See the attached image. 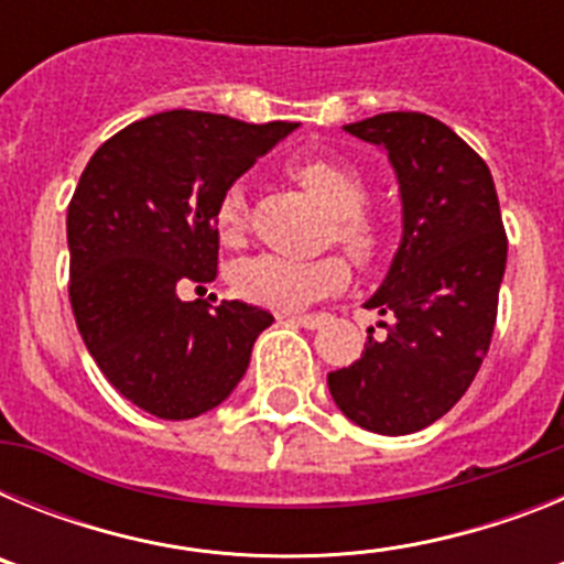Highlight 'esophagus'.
Here are the masks:
<instances>
[{
  "instance_id": "esophagus-1",
  "label": "esophagus",
  "mask_w": 564,
  "mask_h": 564,
  "mask_svg": "<svg viewBox=\"0 0 564 564\" xmlns=\"http://www.w3.org/2000/svg\"><path fill=\"white\" fill-rule=\"evenodd\" d=\"M293 322V325H302L307 327V330H316V327L325 325V313H296V316H288Z\"/></svg>"
}]
</instances>
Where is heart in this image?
<instances>
[{"instance_id":"b5f03b06","label":"heart","mask_w":564,"mask_h":564,"mask_svg":"<svg viewBox=\"0 0 564 564\" xmlns=\"http://www.w3.org/2000/svg\"><path fill=\"white\" fill-rule=\"evenodd\" d=\"M291 177L330 212V234L358 265L376 262L383 248V223L367 200V183L347 163L311 154L291 166ZM248 226V203L242 188L231 186L214 208V228L226 246H237ZM350 279V268L338 253L316 259H293L282 253H257L237 262L231 288L237 296L271 311H299L318 299L333 296Z\"/></svg>"}]
</instances>
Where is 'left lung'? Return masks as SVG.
Segmentation results:
<instances>
[{
    "label": "left lung",
    "mask_w": 564,
    "mask_h": 564,
    "mask_svg": "<svg viewBox=\"0 0 564 564\" xmlns=\"http://www.w3.org/2000/svg\"><path fill=\"white\" fill-rule=\"evenodd\" d=\"M344 132L387 149L403 239L367 302L387 316L350 367L327 376L338 410L378 435H410L471 387L491 344L508 237L486 161L432 115L381 112Z\"/></svg>",
    "instance_id": "left-lung-1"
}]
</instances>
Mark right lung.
I'll list each match as a JSON object with an SVG mask.
<instances>
[{
    "instance_id": "1",
    "label": "right lung",
    "mask_w": 564,
    "mask_h": 564,
    "mask_svg": "<svg viewBox=\"0 0 564 564\" xmlns=\"http://www.w3.org/2000/svg\"><path fill=\"white\" fill-rule=\"evenodd\" d=\"M296 127L172 109L115 132L82 172L67 206L69 305L98 370L149 415H203L246 376L271 313L181 293L217 276L223 194Z\"/></svg>"
}]
</instances>
